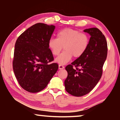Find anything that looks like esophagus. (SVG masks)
I'll return each instance as SVG.
<instances>
[{
  "mask_svg": "<svg viewBox=\"0 0 120 120\" xmlns=\"http://www.w3.org/2000/svg\"><path fill=\"white\" fill-rule=\"evenodd\" d=\"M64 68V66H62V65L59 64V69H63Z\"/></svg>",
  "mask_w": 120,
  "mask_h": 120,
  "instance_id": "esophagus-1",
  "label": "esophagus"
}]
</instances>
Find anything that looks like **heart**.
Listing matches in <instances>:
<instances>
[{
  "instance_id": "obj_1",
  "label": "heart",
  "mask_w": 120,
  "mask_h": 120,
  "mask_svg": "<svg viewBox=\"0 0 120 120\" xmlns=\"http://www.w3.org/2000/svg\"><path fill=\"white\" fill-rule=\"evenodd\" d=\"M89 41L86 33L72 28H64L58 32L56 38H50L48 46L55 56L59 54L64 46V51L56 59L59 64L64 65L69 62L73 56L75 58L82 56L88 48Z\"/></svg>"
}]
</instances>
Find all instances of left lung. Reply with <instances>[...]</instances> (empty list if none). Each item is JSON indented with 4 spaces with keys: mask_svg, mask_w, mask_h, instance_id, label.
<instances>
[{
    "mask_svg": "<svg viewBox=\"0 0 120 120\" xmlns=\"http://www.w3.org/2000/svg\"><path fill=\"white\" fill-rule=\"evenodd\" d=\"M84 31L90 35L88 49L82 56L65 68L68 72L64 81L66 90L77 97L88 94L97 85L102 75L107 54L106 40L100 30L94 27Z\"/></svg>",
    "mask_w": 120,
    "mask_h": 120,
    "instance_id": "obj_1",
    "label": "left lung"
}]
</instances>
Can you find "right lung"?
I'll list each match as a JSON object with an SVG mask.
<instances>
[{
	"label": "right lung",
	"instance_id": "1",
	"mask_svg": "<svg viewBox=\"0 0 120 120\" xmlns=\"http://www.w3.org/2000/svg\"><path fill=\"white\" fill-rule=\"evenodd\" d=\"M55 26L37 23L24 31L16 40L13 68L19 84L25 90H43L58 69L48 42Z\"/></svg>",
	"mask_w": 120,
	"mask_h": 120
}]
</instances>
